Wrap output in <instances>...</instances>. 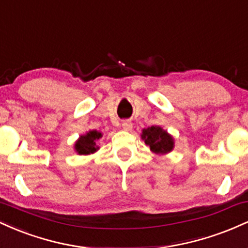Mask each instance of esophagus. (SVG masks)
<instances>
[{
    "label": "esophagus",
    "mask_w": 248,
    "mask_h": 248,
    "mask_svg": "<svg viewBox=\"0 0 248 248\" xmlns=\"http://www.w3.org/2000/svg\"><path fill=\"white\" fill-rule=\"evenodd\" d=\"M133 128V124L130 120H124L122 121V129L126 130V132H130Z\"/></svg>",
    "instance_id": "obj_1"
}]
</instances>
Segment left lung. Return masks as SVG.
Segmentation results:
<instances>
[{"instance_id":"1","label":"left lung","mask_w":248,"mask_h":248,"mask_svg":"<svg viewBox=\"0 0 248 248\" xmlns=\"http://www.w3.org/2000/svg\"><path fill=\"white\" fill-rule=\"evenodd\" d=\"M141 139L150 148V152L156 155H167L175 148V139L161 126L143 128Z\"/></svg>"}]
</instances>
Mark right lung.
<instances>
[{
  "instance_id": "obj_1",
  "label": "right lung",
  "mask_w": 248,
  "mask_h": 248,
  "mask_svg": "<svg viewBox=\"0 0 248 248\" xmlns=\"http://www.w3.org/2000/svg\"><path fill=\"white\" fill-rule=\"evenodd\" d=\"M101 138L102 133L99 132V130H88V132L79 136L78 140L75 142V146H73L75 152L78 155H91V154H94L100 148L96 144V142Z\"/></svg>"
}]
</instances>
